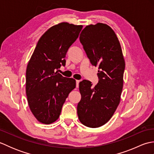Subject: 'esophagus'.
Segmentation results:
<instances>
[{"label": "esophagus", "instance_id": "1", "mask_svg": "<svg viewBox=\"0 0 154 154\" xmlns=\"http://www.w3.org/2000/svg\"><path fill=\"white\" fill-rule=\"evenodd\" d=\"M80 81L79 80H76V87L78 88L79 87V83Z\"/></svg>", "mask_w": 154, "mask_h": 154}]
</instances>
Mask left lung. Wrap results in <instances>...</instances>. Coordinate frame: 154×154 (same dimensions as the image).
Returning <instances> with one entry per match:
<instances>
[{
    "label": "left lung",
    "instance_id": "8db88e82",
    "mask_svg": "<svg viewBox=\"0 0 154 154\" xmlns=\"http://www.w3.org/2000/svg\"><path fill=\"white\" fill-rule=\"evenodd\" d=\"M79 40L91 65L99 67V81L94 87L87 80L79 83L77 114L83 125L97 128L110 119L119 106L125 63L119 39L106 24L87 26Z\"/></svg>",
    "mask_w": 154,
    "mask_h": 154
}]
</instances>
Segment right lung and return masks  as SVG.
<instances>
[{
  "label": "right lung",
  "mask_w": 154,
  "mask_h": 154,
  "mask_svg": "<svg viewBox=\"0 0 154 154\" xmlns=\"http://www.w3.org/2000/svg\"><path fill=\"white\" fill-rule=\"evenodd\" d=\"M83 26L67 22L54 26L42 35L28 64L26 91L34 116L42 123L58 119L65 99L76 82L56 71L65 66L68 49L77 40Z\"/></svg>",
  "instance_id": "right-lung-1"
}]
</instances>
